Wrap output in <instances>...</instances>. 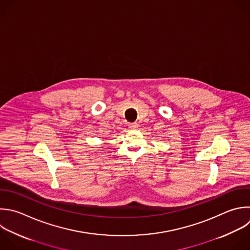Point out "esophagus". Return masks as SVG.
Listing matches in <instances>:
<instances>
[{"mask_svg": "<svg viewBox=\"0 0 250 250\" xmlns=\"http://www.w3.org/2000/svg\"><path fill=\"white\" fill-rule=\"evenodd\" d=\"M138 127H139V124H138V123H136V122H134V123H130V124H129V128H130L131 130H136Z\"/></svg>", "mask_w": 250, "mask_h": 250, "instance_id": "esophagus-1", "label": "esophagus"}]
</instances>
